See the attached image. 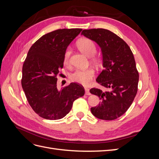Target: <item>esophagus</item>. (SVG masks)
I'll list each match as a JSON object with an SVG mask.
<instances>
[{"label":"esophagus","instance_id":"obj_1","mask_svg":"<svg viewBox=\"0 0 159 159\" xmlns=\"http://www.w3.org/2000/svg\"><path fill=\"white\" fill-rule=\"evenodd\" d=\"M85 95H91V93L89 92V89L88 88H85Z\"/></svg>","mask_w":159,"mask_h":159}]
</instances>
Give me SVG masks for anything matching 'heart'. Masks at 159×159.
<instances>
[{
	"label": "heart",
	"mask_w": 159,
	"mask_h": 159,
	"mask_svg": "<svg viewBox=\"0 0 159 159\" xmlns=\"http://www.w3.org/2000/svg\"><path fill=\"white\" fill-rule=\"evenodd\" d=\"M77 47L84 54L88 57H91V60L94 64H98L100 60L98 57L94 54L96 52V45L95 43L88 38H82L77 42ZM70 56V49H66L64 52L63 61L65 65L69 64ZM95 74L94 70L92 68H88L86 70H76L74 73L70 75V79L78 84L84 85H87L90 84L91 80L93 78Z\"/></svg>",
	"instance_id": "1"
}]
</instances>
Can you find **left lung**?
<instances>
[{"label": "left lung", "mask_w": 159, "mask_h": 159, "mask_svg": "<svg viewBox=\"0 0 159 159\" xmlns=\"http://www.w3.org/2000/svg\"><path fill=\"white\" fill-rule=\"evenodd\" d=\"M81 35L100 47L103 70L96 81L108 89H90L101 99L98 106L91 108V113L100 119H116L127 111L137 93L139 73L133 52L125 42L108 30H84Z\"/></svg>", "instance_id": "8db88e82"}]
</instances>
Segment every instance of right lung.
I'll return each mask as SVG.
<instances>
[{
  "mask_svg": "<svg viewBox=\"0 0 159 159\" xmlns=\"http://www.w3.org/2000/svg\"><path fill=\"white\" fill-rule=\"evenodd\" d=\"M81 30L64 28L46 34L28 52L22 67V87L31 107L42 118H63L74 101L85 93L83 86L77 83L58 90L56 78L63 68L65 51Z\"/></svg>",
  "mask_w": 159,
  "mask_h": 159,
  "instance_id": "add662e5",
  "label": "right lung"
}]
</instances>
